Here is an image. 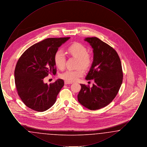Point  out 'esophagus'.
<instances>
[{
  "mask_svg": "<svg viewBox=\"0 0 147 147\" xmlns=\"http://www.w3.org/2000/svg\"><path fill=\"white\" fill-rule=\"evenodd\" d=\"M72 83H69V82H67V81H65L64 82V84H65V85H67V84H71Z\"/></svg>",
  "mask_w": 147,
  "mask_h": 147,
  "instance_id": "1",
  "label": "esophagus"
}]
</instances>
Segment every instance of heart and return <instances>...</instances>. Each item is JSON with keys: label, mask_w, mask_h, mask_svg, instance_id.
<instances>
[{"label": "heart", "mask_w": 147, "mask_h": 147, "mask_svg": "<svg viewBox=\"0 0 147 147\" xmlns=\"http://www.w3.org/2000/svg\"><path fill=\"white\" fill-rule=\"evenodd\" d=\"M67 51L71 56L79 58L78 65L82 66L85 69H87L91 66L92 62L91 56L87 53L86 47L83 45L76 42L71 44L68 49ZM54 61L56 67L63 69L65 67L66 57L62 51H57L54 56ZM84 74V70L82 68H79L76 70H68L61 74L60 77L65 81L71 83L76 81L79 77H82Z\"/></svg>", "instance_id": "heart-1"}]
</instances>
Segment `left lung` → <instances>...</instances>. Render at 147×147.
<instances>
[{
	"instance_id": "obj_1",
	"label": "left lung",
	"mask_w": 147,
	"mask_h": 147,
	"mask_svg": "<svg viewBox=\"0 0 147 147\" xmlns=\"http://www.w3.org/2000/svg\"><path fill=\"white\" fill-rule=\"evenodd\" d=\"M93 49V61L86 76L94 79L90 88L80 84L78 100L85 107L96 110L109 105L116 97L122 83L123 73L121 60L116 51L96 37L84 39Z\"/></svg>"
}]
</instances>
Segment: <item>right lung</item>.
Wrapping results in <instances>:
<instances>
[{
  "label": "right lung",
  "instance_id": "right-lung-1",
  "mask_svg": "<svg viewBox=\"0 0 147 147\" xmlns=\"http://www.w3.org/2000/svg\"><path fill=\"white\" fill-rule=\"evenodd\" d=\"M69 38H46L29 47L19 59L14 71L15 83L19 96L30 109L43 112L56 102L63 80L57 79L49 85L43 80L49 74H56L54 56Z\"/></svg>",
  "mask_w": 147,
  "mask_h": 147
}]
</instances>
